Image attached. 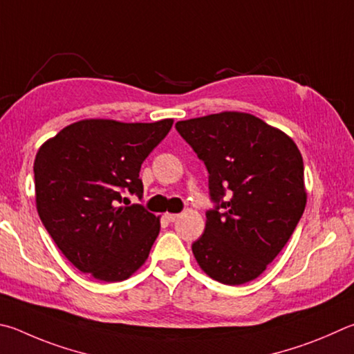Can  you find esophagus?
Listing matches in <instances>:
<instances>
[{
    "label": "esophagus",
    "instance_id": "esophagus-1",
    "mask_svg": "<svg viewBox=\"0 0 354 354\" xmlns=\"http://www.w3.org/2000/svg\"><path fill=\"white\" fill-rule=\"evenodd\" d=\"M165 218H167V221L173 223V221H176V220H178L179 215H176V214H165Z\"/></svg>",
    "mask_w": 354,
    "mask_h": 354
}]
</instances>
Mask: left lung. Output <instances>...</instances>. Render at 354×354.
<instances>
[{
  "label": "left lung",
  "instance_id": "left-lung-1",
  "mask_svg": "<svg viewBox=\"0 0 354 354\" xmlns=\"http://www.w3.org/2000/svg\"><path fill=\"white\" fill-rule=\"evenodd\" d=\"M176 130L204 160L218 204L192 244L198 265L220 283H248L266 271L304 215L300 150L286 133L249 113L179 120Z\"/></svg>",
  "mask_w": 354,
  "mask_h": 354
}]
</instances>
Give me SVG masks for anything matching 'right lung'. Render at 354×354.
Here are the masks:
<instances>
[{"label":"right lung","mask_w":354,"mask_h":354,"mask_svg":"<svg viewBox=\"0 0 354 354\" xmlns=\"http://www.w3.org/2000/svg\"><path fill=\"white\" fill-rule=\"evenodd\" d=\"M173 119L151 124L83 119L49 138L34 162L35 205L62 254L100 281H122L149 259L160 216L120 205L122 192L144 194L140 165Z\"/></svg>","instance_id":"1"}]
</instances>
